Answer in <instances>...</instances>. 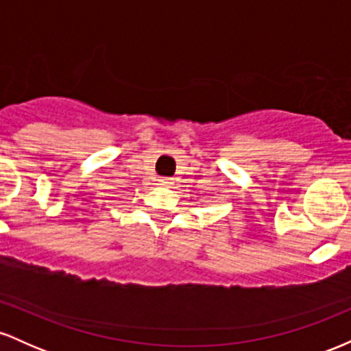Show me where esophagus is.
Listing matches in <instances>:
<instances>
[{"mask_svg": "<svg viewBox=\"0 0 351 351\" xmlns=\"http://www.w3.org/2000/svg\"><path fill=\"white\" fill-rule=\"evenodd\" d=\"M173 183H175V180L168 178V176H163V178L158 180V184H160V186H163V188H171Z\"/></svg>", "mask_w": 351, "mask_h": 351, "instance_id": "1", "label": "esophagus"}]
</instances>
